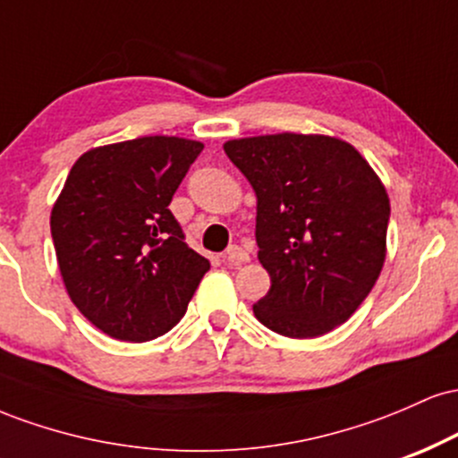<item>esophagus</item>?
<instances>
[{
    "label": "esophagus",
    "mask_w": 458,
    "mask_h": 458,
    "mask_svg": "<svg viewBox=\"0 0 458 458\" xmlns=\"http://www.w3.org/2000/svg\"><path fill=\"white\" fill-rule=\"evenodd\" d=\"M225 262H228V265H243V262H247L250 260V254H247V251L243 250V247H239V245H230L228 250H225Z\"/></svg>",
    "instance_id": "34e87169"
}]
</instances>
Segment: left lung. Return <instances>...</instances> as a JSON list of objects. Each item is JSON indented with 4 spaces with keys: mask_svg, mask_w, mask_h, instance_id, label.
<instances>
[{
    "mask_svg": "<svg viewBox=\"0 0 458 458\" xmlns=\"http://www.w3.org/2000/svg\"><path fill=\"white\" fill-rule=\"evenodd\" d=\"M228 159L256 191V243L271 288L254 314L288 338L343 325L386 262L390 198L364 157L329 135L230 140Z\"/></svg>",
    "mask_w": 458,
    "mask_h": 458,
    "instance_id": "8db88e82",
    "label": "left lung"
}]
</instances>
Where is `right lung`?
Returning a JSON list of instances; mask_svg holds the SVG:
<instances>
[{
  "instance_id": "1",
  "label": "right lung",
  "mask_w": 458,
  "mask_h": 458,
  "mask_svg": "<svg viewBox=\"0 0 458 458\" xmlns=\"http://www.w3.org/2000/svg\"><path fill=\"white\" fill-rule=\"evenodd\" d=\"M202 148L167 135L98 146L79 157L55 199L51 236L68 297L115 340L170 331L211 269L167 208Z\"/></svg>"
}]
</instances>
